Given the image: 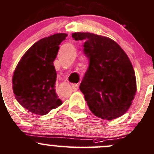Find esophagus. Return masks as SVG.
<instances>
[{"instance_id": "34e87169", "label": "esophagus", "mask_w": 154, "mask_h": 154, "mask_svg": "<svg viewBox=\"0 0 154 154\" xmlns=\"http://www.w3.org/2000/svg\"><path fill=\"white\" fill-rule=\"evenodd\" d=\"M72 88L73 89L74 91H77L78 89H79V85H78L77 84H74V85H72Z\"/></svg>"}]
</instances>
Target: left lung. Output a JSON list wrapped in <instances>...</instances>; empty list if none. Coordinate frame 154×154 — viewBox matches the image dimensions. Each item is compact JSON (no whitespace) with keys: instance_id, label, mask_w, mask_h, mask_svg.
<instances>
[{"instance_id":"left-lung-1","label":"left lung","mask_w":154,"mask_h":154,"mask_svg":"<svg viewBox=\"0 0 154 154\" xmlns=\"http://www.w3.org/2000/svg\"><path fill=\"white\" fill-rule=\"evenodd\" d=\"M72 37L85 42L90 65L79 88L90 111L107 120L124 115L136 92L135 72L127 54L110 38L90 32L72 33Z\"/></svg>"}]
</instances>
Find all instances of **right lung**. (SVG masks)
<instances>
[{"mask_svg":"<svg viewBox=\"0 0 154 154\" xmlns=\"http://www.w3.org/2000/svg\"><path fill=\"white\" fill-rule=\"evenodd\" d=\"M67 34L57 33L35 42L24 53L12 76V88L19 104L36 115H46L62 101L55 89L53 61Z\"/></svg>","mask_w":154,"mask_h":154,"instance_id":"obj_1","label":"right lung"}]
</instances>
